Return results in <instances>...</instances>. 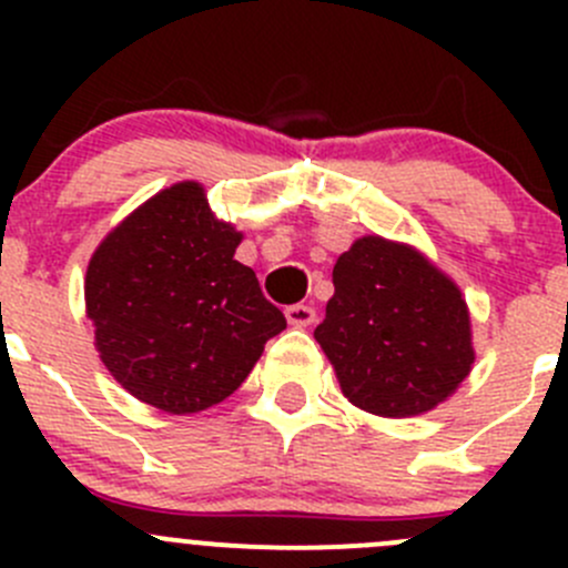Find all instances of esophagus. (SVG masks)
<instances>
[{
  "instance_id": "esophagus-1",
  "label": "esophagus",
  "mask_w": 568,
  "mask_h": 568,
  "mask_svg": "<svg viewBox=\"0 0 568 568\" xmlns=\"http://www.w3.org/2000/svg\"><path fill=\"white\" fill-rule=\"evenodd\" d=\"M285 318H288L291 326H311L316 321V311L311 305H288L285 307Z\"/></svg>"
}]
</instances>
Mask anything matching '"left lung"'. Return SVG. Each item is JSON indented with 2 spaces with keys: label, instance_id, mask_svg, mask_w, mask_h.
<instances>
[{
  "label": "left lung",
  "instance_id": "8db88e82",
  "mask_svg": "<svg viewBox=\"0 0 568 568\" xmlns=\"http://www.w3.org/2000/svg\"><path fill=\"white\" fill-rule=\"evenodd\" d=\"M332 285L316 341L352 404L409 417L462 385L475 359L467 305L420 252L365 236L337 257Z\"/></svg>",
  "mask_w": 568,
  "mask_h": 568
}]
</instances>
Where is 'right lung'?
<instances>
[{"mask_svg":"<svg viewBox=\"0 0 568 568\" xmlns=\"http://www.w3.org/2000/svg\"><path fill=\"white\" fill-rule=\"evenodd\" d=\"M242 233L216 222L197 183H175L120 222L88 266L84 300L109 374L134 398L192 415L239 390L285 329Z\"/></svg>","mask_w":568,"mask_h":568,"instance_id":"add662e5","label":"right lung"}]
</instances>
